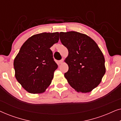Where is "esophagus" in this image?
<instances>
[{
    "label": "esophagus",
    "mask_w": 121,
    "mask_h": 121,
    "mask_svg": "<svg viewBox=\"0 0 121 121\" xmlns=\"http://www.w3.org/2000/svg\"><path fill=\"white\" fill-rule=\"evenodd\" d=\"M59 64H62L63 63V59H62V60H59Z\"/></svg>",
    "instance_id": "34e87169"
}]
</instances>
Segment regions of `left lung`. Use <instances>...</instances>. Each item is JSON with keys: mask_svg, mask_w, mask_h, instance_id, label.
<instances>
[{"mask_svg": "<svg viewBox=\"0 0 121 121\" xmlns=\"http://www.w3.org/2000/svg\"><path fill=\"white\" fill-rule=\"evenodd\" d=\"M68 56L64 62L69 69L64 77L78 92H90L101 82L106 73L105 58L94 39L75 31L59 33Z\"/></svg>", "mask_w": 121, "mask_h": 121, "instance_id": "obj_1", "label": "left lung"}]
</instances>
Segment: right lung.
I'll return each instance as SVG.
<instances>
[{"label": "right lung", "mask_w": 121, "mask_h": 121, "mask_svg": "<svg viewBox=\"0 0 121 121\" xmlns=\"http://www.w3.org/2000/svg\"><path fill=\"white\" fill-rule=\"evenodd\" d=\"M59 32H43L29 38L15 58V76L26 91L41 94L50 85L58 65L50 48L58 42Z\"/></svg>", "instance_id": "obj_1"}]
</instances>
